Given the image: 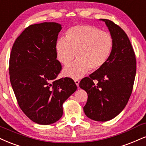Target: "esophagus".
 I'll return each mask as SVG.
<instances>
[{"instance_id": "34e87169", "label": "esophagus", "mask_w": 146, "mask_h": 146, "mask_svg": "<svg viewBox=\"0 0 146 146\" xmlns=\"http://www.w3.org/2000/svg\"><path fill=\"white\" fill-rule=\"evenodd\" d=\"M75 84H76L77 86L79 87V84H80V81H79L78 80H75Z\"/></svg>"}]
</instances>
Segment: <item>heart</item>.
Wrapping results in <instances>:
<instances>
[{"label":"heart","instance_id":"1","mask_svg":"<svg viewBox=\"0 0 146 146\" xmlns=\"http://www.w3.org/2000/svg\"><path fill=\"white\" fill-rule=\"evenodd\" d=\"M113 38L108 32L94 26L77 25L70 28L66 38H60L56 43L58 60L67 65L74 58L77 60L63 69V75L73 79L83 77L89 69H99L104 65L111 54Z\"/></svg>","mask_w":146,"mask_h":146}]
</instances>
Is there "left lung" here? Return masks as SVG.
<instances>
[{"label":"left lung","instance_id":"8db88e82","mask_svg":"<svg viewBox=\"0 0 146 146\" xmlns=\"http://www.w3.org/2000/svg\"><path fill=\"white\" fill-rule=\"evenodd\" d=\"M108 27L113 47L104 65L82 79L80 87L87 92L84 107L87 117L98 122L111 120L120 113L132 93L136 74V58L127 35L112 21L101 19ZM96 80L95 84L94 81Z\"/></svg>","mask_w":146,"mask_h":146}]
</instances>
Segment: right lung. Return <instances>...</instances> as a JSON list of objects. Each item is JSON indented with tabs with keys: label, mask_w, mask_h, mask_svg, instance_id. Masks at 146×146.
I'll return each instance as SVG.
<instances>
[{
	"label": "right lung",
	"mask_w": 146,
	"mask_h": 146,
	"mask_svg": "<svg viewBox=\"0 0 146 146\" xmlns=\"http://www.w3.org/2000/svg\"><path fill=\"white\" fill-rule=\"evenodd\" d=\"M61 29L56 22L29 26L14 42L10 55V82L17 103L26 116L42 125L62 117L63 103L77 90L71 78L55 80L62 69L56 51Z\"/></svg>",
	"instance_id": "obj_1"
}]
</instances>
